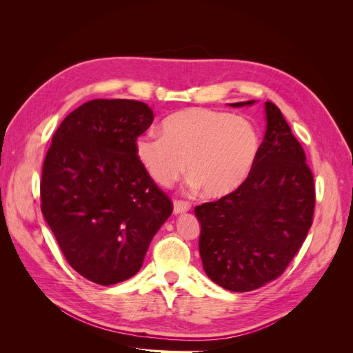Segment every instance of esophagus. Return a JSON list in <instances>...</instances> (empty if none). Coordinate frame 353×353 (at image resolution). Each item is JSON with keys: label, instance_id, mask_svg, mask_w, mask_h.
<instances>
[{"label": "esophagus", "instance_id": "esophagus-1", "mask_svg": "<svg viewBox=\"0 0 353 353\" xmlns=\"http://www.w3.org/2000/svg\"><path fill=\"white\" fill-rule=\"evenodd\" d=\"M190 209H191V205H190L188 201H185V200L176 199L174 201V213H183V212H187Z\"/></svg>", "mask_w": 353, "mask_h": 353}]
</instances>
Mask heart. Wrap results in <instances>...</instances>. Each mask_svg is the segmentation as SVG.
<instances>
[{"instance_id": "b5f03b06", "label": "heart", "mask_w": 353, "mask_h": 353, "mask_svg": "<svg viewBox=\"0 0 353 353\" xmlns=\"http://www.w3.org/2000/svg\"><path fill=\"white\" fill-rule=\"evenodd\" d=\"M163 135L137 138L135 154L159 185H170L185 170L191 184L218 199L240 188L259 156L256 126L245 117L212 109H185L162 122Z\"/></svg>"}]
</instances>
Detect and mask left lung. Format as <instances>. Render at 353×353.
Here are the masks:
<instances>
[{"mask_svg": "<svg viewBox=\"0 0 353 353\" xmlns=\"http://www.w3.org/2000/svg\"><path fill=\"white\" fill-rule=\"evenodd\" d=\"M265 112L266 132L249 178L231 194L194 209L203 268L231 292H252L280 276L314 219V175L303 147L274 103L266 101Z\"/></svg>", "mask_w": 353, "mask_h": 353, "instance_id": "left-lung-1", "label": "left lung"}]
</instances>
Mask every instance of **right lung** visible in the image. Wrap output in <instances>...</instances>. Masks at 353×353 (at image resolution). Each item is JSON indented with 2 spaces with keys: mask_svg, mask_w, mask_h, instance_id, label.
Returning <instances> with one entry per match:
<instances>
[{
  "mask_svg": "<svg viewBox=\"0 0 353 353\" xmlns=\"http://www.w3.org/2000/svg\"><path fill=\"white\" fill-rule=\"evenodd\" d=\"M154 119L137 100H91L52 135L41 210L72 268L100 285L131 279L174 205L145 172L135 141Z\"/></svg>",
  "mask_w": 353,
  "mask_h": 353,
  "instance_id": "obj_1",
  "label": "right lung"
}]
</instances>
